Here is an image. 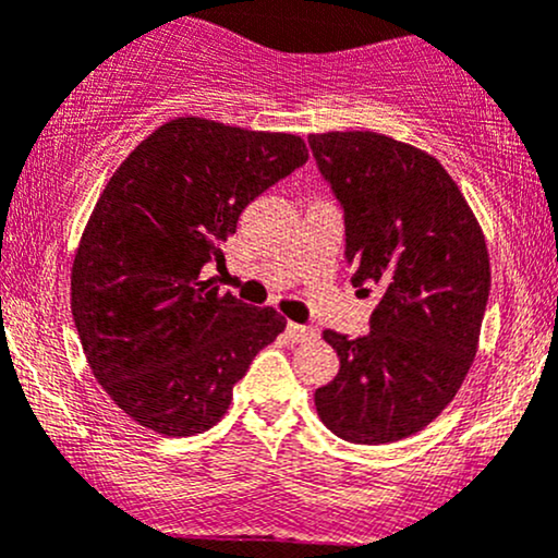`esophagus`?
<instances>
[{
    "mask_svg": "<svg viewBox=\"0 0 558 558\" xmlns=\"http://www.w3.org/2000/svg\"><path fill=\"white\" fill-rule=\"evenodd\" d=\"M286 333H289L291 341H310V339H315L317 330L312 326H302V323H289Z\"/></svg>",
    "mask_w": 558,
    "mask_h": 558,
    "instance_id": "obj_1",
    "label": "esophagus"
}]
</instances>
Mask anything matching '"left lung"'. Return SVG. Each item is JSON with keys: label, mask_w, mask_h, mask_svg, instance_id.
<instances>
[{"label": "left lung", "mask_w": 558, "mask_h": 558, "mask_svg": "<svg viewBox=\"0 0 558 558\" xmlns=\"http://www.w3.org/2000/svg\"><path fill=\"white\" fill-rule=\"evenodd\" d=\"M310 148L344 206L352 283L381 286L368 336L323 330L339 373L315 391L317 415L347 442H397L450 405L474 363L489 296L485 232L456 180L415 145L326 132L310 134Z\"/></svg>", "instance_id": "left-lung-1"}]
</instances>
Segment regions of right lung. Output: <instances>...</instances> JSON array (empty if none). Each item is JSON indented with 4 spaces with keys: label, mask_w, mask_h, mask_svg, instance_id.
Returning a JSON list of instances; mask_svg holds the SVG:
<instances>
[{
    "label": "right lung",
    "mask_w": 558,
    "mask_h": 558,
    "mask_svg": "<svg viewBox=\"0 0 558 558\" xmlns=\"http://www.w3.org/2000/svg\"><path fill=\"white\" fill-rule=\"evenodd\" d=\"M310 158L299 134L180 116L150 132L102 187L71 267V312L97 384L163 437L228 413L232 387L286 330L206 278L256 195Z\"/></svg>",
    "instance_id": "1"
}]
</instances>
